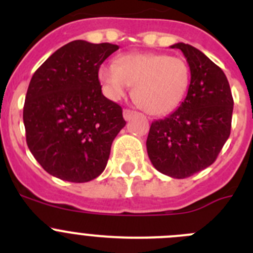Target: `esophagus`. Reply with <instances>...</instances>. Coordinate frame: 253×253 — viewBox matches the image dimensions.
I'll list each match as a JSON object with an SVG mask.
<instances>
[{
    "label": "esophagus",
    "instance_id": "34e87169",
    "mask_svg": "<svg viewBox=\"0 0 253 253\" xmlns=\"http://www.w3.org/2000/svg\"><path fill=\"white\" fill-rule=\"evenodd\" d=\"M134 114H135V111L130 110V109H125L124 111H123V116H124V119L128 122V120H130L131 118L134 116Z\"/></svg>",
    "mask_w": 253,
    "mask_h": 253
}]
</instances>
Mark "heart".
<instances>
[{"label":"heart","mask_w":253,"mask_h":253,"mask_svg":"<svg viewBox=\"0 0 253 253\" xmlns=\"http://www.w3.org/2000/svg\"><path fill=\"white\" fill-rule=\"evenodd\" d=\"M99 78L105 95L120 100L134 84L137 104L151 115H166L182 102L191 73L184 58L165 53H128L114 64H102Z\"/></svg>","instance_id":"b5f03b06"}]
</instances>
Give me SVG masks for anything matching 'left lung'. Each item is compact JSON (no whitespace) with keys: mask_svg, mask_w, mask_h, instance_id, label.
<instances>
[{"mask_svg":"<svg viewBox=\"0 0 253 253\" xmlns=\"http://www.w3.org/2000/svg\"><path fill=\"white\" fill-rule=\"evenodd\" d=\"M184 53L191 81L185 100L165 119L152 123L147 152L154 169L185 178L209 167L231 134L233 97L224 72L199 49L171 45Z\"/></svg>","mask_w":253,"mask_h":253,"instance_id":"8db88e82","label":"left lung"}]
</instances>
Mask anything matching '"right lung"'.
I'll return each instance as SVG.
<instances>
[{
  "label": "right lung",
  "mask_w": 253,
  "mask_h": 253,
  "mask_svg": "<svg viewBox=\"0 0 253 253\" xmlns=\"http://www.w3.org/2000/svg\"><path fill=\"white\" fill-rule=\"evenodd\" d=\"M119 46L75 40L33 75L24 105L26 143L48 173L88 182L102 173L125 126L122 106L102 95L99 69Z\"/></svg>",
  "instance_id": "obj_1"
}]
</instances>
